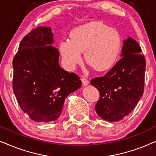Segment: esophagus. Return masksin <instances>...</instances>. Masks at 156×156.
Masks as SVG:
<instances>
[{
    "label": "esophagus",
    "instance_id": "1",
    "mask_svg": "<svg viewBox=\"0 0 156 156\" xmlns=\"http://www.w3.org/2000/svg\"><path fill=\"white\" fill-rule=\"evenodd\" d=\"M81 81H82V83L83 84L84 86H86V85L88 84V80L86 77H83V78H81Z\"/></svg>",
    "mask_w": 156,
    "mask_h": 156
}]
</instances>
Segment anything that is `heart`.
Here are the masks:
<instances>
[{"mask_svg":"<svg viewBox=\"0 0 156 156\" xmlns=\"http://www.w3.org/2000/svg\"><path fill=\"white\" fill-rule=\"evenodd\" d=\"M122 49L121 35L117 29L99 21L77 27L71 32V41L60 43V52L64 63L73 69L82 62L85 51L87 63L96 70H106L116 63Z\"/></svg>","mask_w":156,"mask_h":156,"instance_id":"1","label":"heart"}]
</instances>
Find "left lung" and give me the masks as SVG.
<instances>
[{"label":"left lung","mask_w":156,"mask_h":156,"mask_svg":"<svg viewBox=\"0 0 156 156\" xmlns=\"http://www.w3.org/2000/svg\"><path fill=\"white\" fill-rule=\"evenodd\" d=\"M141 47L129 37L124 41L122 58L105 76L91 79L99 91L96 113L106 121L118 122L133 111L143 96L146 60Z\"/></svg>","instance_id":"8db88e82"}]
</instances>
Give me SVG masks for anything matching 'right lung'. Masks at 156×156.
Returning <instances> with one entry per match:
<instances>
[{
  "label": "right lung",
  "mask_w": 156,
  "mask_h": 156,
  "mask_svg": "<svg viewBox=\"0 0 156 156\" xmlns=\"http://www.w3.org/2000/svg\"><path fill=\"white\" fill-rule=\"evenodd\" d=\"M50 27H39L21 41L13 60V90L21 109L37 122L55 121L65 99L81 86L79 76L58 64Z\"/></svg>",
  "instance_id": "add662e5"
}]
</instances>
